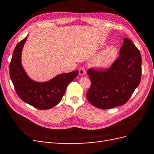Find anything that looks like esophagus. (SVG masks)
<instances>
[{"label": "esophagus", "instance_id": "34e87169", "mask_svg": "<svg viewBox=\"0 0 154 154\" xmlns=\"http://www.w3.org/2000/svg\"><path fill=\"white\" fill-rule=\"evenodd\" d=\"M85 73H86V71H85L84 67H81V68H79V75L83 76L85 75Z\"/></svg>", "mask_w": 154, "mask_h": 154}]
</instances>
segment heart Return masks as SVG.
Returning <instances> with one entry per match:
<instances>
[{"mask_svg":"<svg viewBox=\"0 0 154 154\" xmlns=\"http://www.w3.org/2000/svg\"><path fill=\"white\" fill-rule=\"evenodd\" d=\"M118 56V50L114 46H109L98 55L95 65L100 68H107L111 65Z\"/></svg>","mask_w":154,"mask_h":154,"instance_id":"heart-1","label":"heart"}]
</instances>
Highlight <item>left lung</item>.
<instances>
[{
  "label": "left lung",
  "instance_id": "1",
  "mask_svg": "<svg viewBox=\"0 0 154 154\" xmlns=\"http://www.w3.org/2000/svg\"><path fill=\"white\" fill-rule=\"evenodd\" d=\"M120 56L103 71L88 69L91 87L87 93L94 106L109 109L125 104L141 80V57L132 41L124 38Z\"/></svg>",
  "mask_w": 154,
  "mask_h": 154
}]
</instances>
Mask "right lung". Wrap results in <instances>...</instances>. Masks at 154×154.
Wrapping results in <instances>:
<instances>
[{
    "instance_id": "obj_1",
    "label": "right lung",
    "mask_w": 154,
    "mask_h": 154,
    "mask_svg": "<svg viewBox=\"0 0 154 154\" xmlns=\"http://www.w3.org/2000/svg\"><path fill=\"white\" fill-rule=\"evenodd\" d=\"M27 37L18 43L14 50L9 66L11 79L23 101L38 109H51L62 100L67 87L78 76V71L59 74L45 82L33 80L21 63L22 51Z\"/></svg>"
}]
</instances>
